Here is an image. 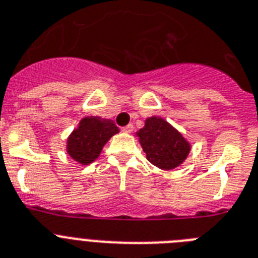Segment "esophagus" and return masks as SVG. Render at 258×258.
Returning <instances> with one entry per match:
<instances>
[{"label": "esophagus", "mask_w": 258, "mask_h": 258, "mask_svg": "<svg viewBox=\"0 0 258 258\" xmlns=\"http://www.w3.org/2000/svg\"><path fill=\"white\" fill-rule=\"evenodd\" d=\"M133 130H134V125L131 124V123H130V124H127V125H124V127H122L123 133H127V134L133 133Z\"/></svg>", "instance_id": "1"}]
</instances>
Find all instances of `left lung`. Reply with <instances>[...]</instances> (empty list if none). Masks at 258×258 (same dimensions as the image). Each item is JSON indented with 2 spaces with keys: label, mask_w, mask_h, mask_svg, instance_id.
<instances>
[{
  "label": "left lung",
  "mask_w": 258,
  "mask_h": 258,
  "mask_svg": "<svg viewBox=\"0 0 258 258\" xmlns=\"http://www.w3.org/2000/svg\"><path fill=\"white\" fill-rule=\"evenodd\" d=\"M136 136L148 161L164 170L181 165L191 148L182 134L160 116L146 119V124L136 133Z\"/></svg>",
  "instance_id": "obj_1"
}]
</instances>
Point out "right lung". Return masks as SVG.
Instances as JSON below:
<instances>
[{
  "label": "right lung",
  "instance_id": "right-lung-1",
  "mask_svg": "<svg viewBox=\"0 0 258 258\" xmlns=\"http://www.w3.org/2000/svg\"><path fill=\"white\" fill-rule=\"evenodd\" d=\"M119 128L110 119L85 116L67 140V152L75 161L88 165L101 155L103 146Z\"/></svg>",
  "mask_w": 258,
  "mask_h": 258
}]
</instances>
